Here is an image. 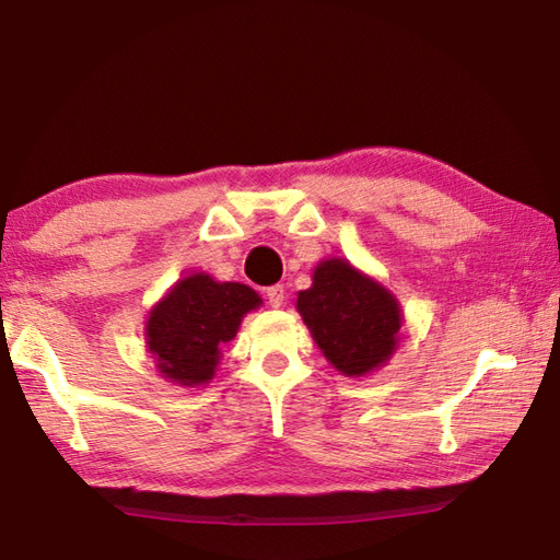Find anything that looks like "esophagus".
<instances>
[{
	"mask_svg": "<svg viewBox=\"0 0 560 560\" xmlns=\"http://www.w3.org/2000/svg\"><path fill=\"white\" fill-rule=\"evenodd\" d=\"M264 296H267L269 306L279 308V306H283V301H287V291H283L281 283H277V287H269L267 291H264Z\"/></svg>",
	"mask_w": 560,
	"mask_h": 560,
	"instance_id": "34e87169",
	"label": "esophagus"
}]
</instances>
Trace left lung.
<instances>
[{
	"mask_svg": "<svg viewBox=\"0 0 560 560\" xmlns=\"http://www.w3.org/2000/svg\"><path fill=\"white\" fill-rule=\"evenodd\" d=\"M296 308L320 353L348 377L377 371L395 353L400 303L346 259L320 261L311 289L299 291Z\"/></svg>",
	"mask_w": 560,
	"mask_h": 560,
	"instance_id": "left-lung-1",
	"label": "left lung"
}]
</instances>
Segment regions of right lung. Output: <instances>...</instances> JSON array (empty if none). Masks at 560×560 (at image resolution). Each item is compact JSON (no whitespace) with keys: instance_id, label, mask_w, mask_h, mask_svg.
Here are the masks:
<instances>
[{"instance_id":"obj_1","label":"right lung","mask_w":560,"mask_h":560,"mask_svg":"<svg viewBox=\"0 0 560 560\" xmlns=\"http://www.w3.org/2000/svg\"><path fill=\"white\" fill-rule=\"evenodd\" d=\"M259 306V293L246 283L214 281L210 273L179 279L145 324L158 371L185 387L210 383L222 348L236 336L242 318Z\"/></svg>"}]
</instances>
